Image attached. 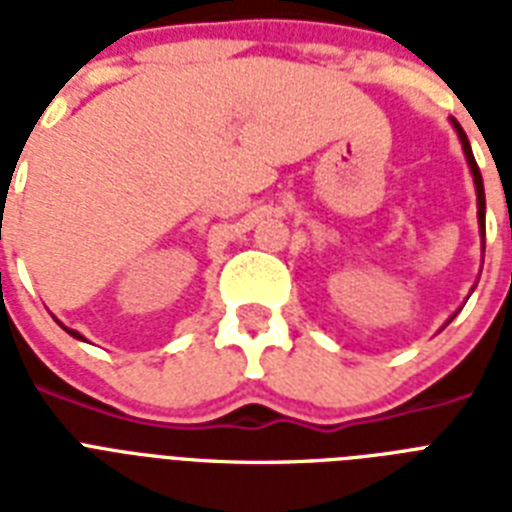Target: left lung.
Instances as JSON below:
<instances>
[{
	"instance_id": "1",
	"label": "left lung",
	"mask_w": 512,
	"mask_h": 512,
	"mask_svg": "<svg viewBox=\"0 0 512 512\" xmlns=\"http://www.w3.org/2000/svg\"><path fill=\"white\" fill-rule=\"evenodd\" d=\"M452 127L454 132H457V138H460L462 143V154H465V159H468V167H470V175H473V185H476V201H478V233H481V252L486 249V196H484V177H481V170H478L476 164V156H473V148H470L468 143V135H465V130L460 127V122L457 119H452ZM484 260V257H481ZM457 316V313H454ZM452 316V319H454ZM449 319V321H452ZM446 321V324H449Z\"/></svg>"
}]
</instances>
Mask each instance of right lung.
<instances>
[{
    "label": "right lung",
    "mask_w": 512,
    "mask_h": 512,
    "mask_svg": "<svg viewBox=\"0 0 512 512\" xmlns=\"http://www.w3.org/2000/svg\"><path fill=\"white\" fill-rule=\"evenodd\" d=\"M55 321H58V319H55ZM58 324H60V321H58ZM60 327L66 329V332H68V335H71V337H76V340H82V342H84V335H79V332H76V329H68L66 324H60Z\"/></svg>",
    "instance_id": "add662e5"
}]
</instances>
